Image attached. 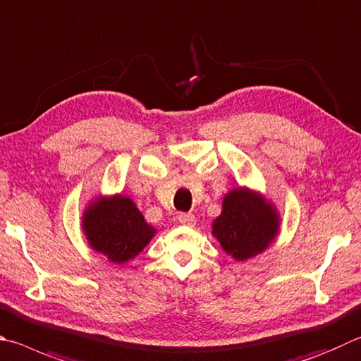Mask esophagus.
Wrapping results in <instances>:
<instances>
[{"label":"esophagus","mask_w":361,"mask_h":361,"mask_svg":"<svg viewBox=\"0 0 361 361\" xmlns=\"http://www.w3.org/2000/svg\"><path fill=\"white\" fill-rule=\"evenodd\" d=\"M178 221L181 222L183 226L192 227L195 224V216L191 214V213H180L178 214Z\"/></svg>","instance_id":"esophagus-1"}]
</instances>
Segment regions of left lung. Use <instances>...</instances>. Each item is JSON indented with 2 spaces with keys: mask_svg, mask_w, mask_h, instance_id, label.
I'll list each match as a JSON object with an SVG mask.
<instances>
[{
  "mask_svg": "<svg viewBox=\"0 0 361 361\" xmlns=\"http://www.w3.org/2000/svg\"><path fill=\"white\" fill-rule=\"evenodd\" d=\"M278 228L276 209L245 188L226 195L222 213L213 222L216 240L237 260H247L265 251L276 237Z\"/></svg>",
  "mask_w": 361,
  "mask_h": 361,
  "instance_id": "left-lung-1",
  "label": "left lung"
}]
</instances>
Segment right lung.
Here are the masks:
<instances>
[{
    "instance_id": "obj_1",
    "label": "right lung",
    "mask_w": 361,
    "mask_h": 361,
    "mask_svg": "<svg viewBox=\"0 0 361 361\" xmlns=\"http://www.w3.org/2000/svg\"><path fill=\"white\" fill-rule=\"evenodd\" d=\"M90 246L115 264H124L143 251L156 233L129 197L97 199L83 214Z\"/></svg>"
}]
</instances>
